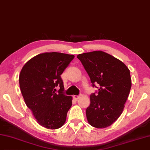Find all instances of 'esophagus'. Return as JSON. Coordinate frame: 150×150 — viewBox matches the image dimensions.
I'll list each match as a JSON object with an SVG mask.
<instances>
[{
    "label": "esophagus",
    "instance_id": "34e87169",
    "mask_svg": "<svg viewBox=\"0 0 150 150\" xmlns=\"http://www.w3.org/2000/svg\"><path fill=\"white\" fill-rule=\"evenodd\" d=\"M81 96V95H79V96H73V98L75 99H78Z\"/></svg>",
    "mask_w": 150,
    "mask_h": 150
}]
</instances>
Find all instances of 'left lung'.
<instances>
[{
  "label": "left lung",
  "instance_id": "8db88e82",
  "mask_svg": "<svg viewBox=\"0 0 150 150\" xmlns=\"http://www.w3.org/2000/svg\"><path fill=\"white\" fill-rule=\"evenodd\" d=\"M77 58L88 74L92 86L95 84L99 86L96 87L98 92L90 95V105L86 110L88 122L96 128L108 127L122 114L129 94V69L122 61L101 51L85 52Z\"/></svg>",
  "mask_w": 150,
  "mask_h": 150
}]
</instances>
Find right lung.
I'll list each match as a JSON object with an SVG mask.
<instances>
[{"label": "right lung", "instance_id": "add662e5", "mask_svg": "<svg viewBox=\"0 0 150 150\" xmlns=\"http://www.w3.org/2000/svg\"><path fill=\"white\" fill-rule=\"evenodd\" d=\"M75 56L61 52H44L26 62L19 82L25 103L40 125L56 129L66 122L72 97L64 94L61 75ZM60 87L59 93L56 87Z\"/></svg>", "mask_w": 150, "mask_h": 150}]
</instances>
